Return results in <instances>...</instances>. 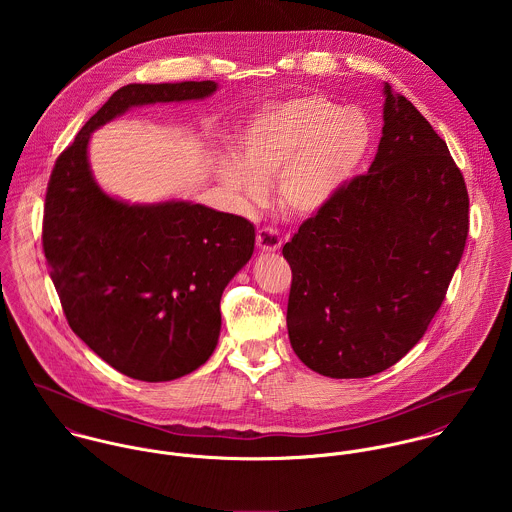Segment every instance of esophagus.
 Wrapping results in <instances>:
<instances>
[{
  "label": "esophagus",
  "instance_id": "1",
  "mask_svg": "<svg viewBox=\"0 0 512 512\" xmlns=\"http://www.w3.org/2000/svg\"><path fill=\"white\" fill-rule=\"evenodd\" d=\"M256 244L262 252H276L282 246V238H280L278 230H274L270 226H264L256 234Z\"/></svg>",
  "mask_w": 512,
  "mask_h": 512
}]
</instances>
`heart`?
Instances as JSON below:
<instances>
[{"label":"heart","mask_w":512,"mask_h":512,"mask_svg":"<svg viewBox=\"0 0 512 512\" xmlns=\"http://www.w3.org/2000/svg\"><path fill=\"white\" fill-rule=\"evenodd\" d=\"M372 142L359 110H343L323 94L274 104L254 116L220 167L222 183L248 203L266 197L278 177V199L293 215H315L357 173Z\"/></svg>","instance_id":"1"}]
</instances>
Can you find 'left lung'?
I'll list each match as a JSON object with an SVG mask.
<instances>
[{"instance_id": "obj_1", "label": "left lung", "mask_w": 512, "mask_h": 512, "mask_svg": "<svg viewBox=\"0 0 512 512\" xmlns=\"http://www.w3.org/2000/svg\"><path fill=\"white\" fill-rule=\"evenodd\" d=\"M384 96L368 173L282 250L292 268L290 343L329 378L378 374L424 337L469 232L467 187L445 142L390 84Z\"/></svg>"}]
</instances>
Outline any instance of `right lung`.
Returning <instances> with one entry per match:
<instances>
[{"label": "right lung", "mask_w": 512, "mask_h": 512, "mask_svg": "<svg viewBox=\"0 0 512 512\" xmlns=\"http://www.w3.org/2000/svg\"><path fill=\"white\" fill-rule=\"evenodd\" d=\"M213 80L128 84L82 126L51 173L43 250L74 333L118 372L165 382L205 365L220 297L254 252V224L187 201L130 205L88 165L90 134L134 106L201 100Z\"/></svg>", "instance_id": "obj_1"}]
</instances>
